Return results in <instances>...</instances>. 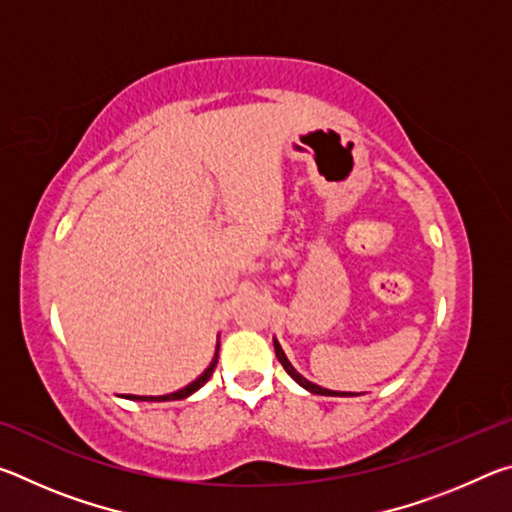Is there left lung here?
<instances>
[{"label":"left lung","instance_id":"8db88e82","mask_svg":"<svg viewBox=\"0 0 512 512\" xmlns=\"http://www.w3.org/2000/svg\"><path fill=\"white\" fill-rule=\"evenodd\" d=\"M273 345H275V357H277V361L282 363L284 370H287L289 375H291V379H296L298 384H300L302 388H307L309 393H316V395H345V393H339V391H327V388H320V386H316V384H311L309 379L302 377L300 372L291 366V361L287 359V354H284V350L280 348V343H277V339H273Z\"/></svg>","mask_w":512,"mask_h":512}]
</instances>
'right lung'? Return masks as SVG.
I'll list each match as a JSON object with an SVG mask.
<instances>
[{"instance_id":"1","label":"right lung","mask_w":512,"mask_h":512,"mask_svg":"<svg viewBox=\"0 0 512 512\" xmlns=\"http://www.w3.org/2000/svg\"><path fill=\"white\" fill-rule=\"evenodd\" d=\"M216 361H219V345H216V352H214V359L210 366L205 368V372L198 379H194L192 384H187L185 388H180V391L176 393H169V395H158V397H151V395H124L126 400H137V402H171V400H185V397H189L192 393H196L198 388H201L207 379L212 377V372L216 368Z\"/></svg>"}]
</instances>
